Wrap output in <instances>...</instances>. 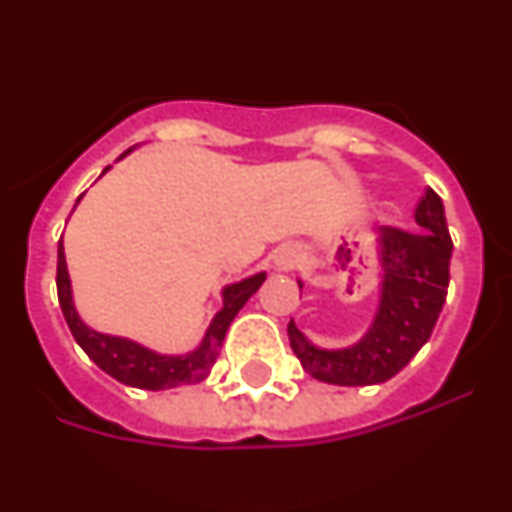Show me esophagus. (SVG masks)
Listing matches in <instances>:
<instances>
[{"instance_id": "obj_1", "label": "esophagus", "mask_w": 512, "mask_h": 512, "mask_svg": "<svg viewBox=\"0 0 512 512\" xmlns=\"http://www.w3.org/2000/svg\"><path fill=\"white\" fill-rule=\"evenodd\" d=\"M295 261H297L295 251H289V248H284V251L277 256V264L282 266V269H292V266H295Z\"/></svg>"}]
</instances>
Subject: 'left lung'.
Masks as SVG:
<instances>
[{"mask_svg":"<svg viewBox=\"0 0 512 512\" xmlns=\"http://www.w3.org/2000/svg\"><path fill=\"white\" fill-rule=\"evenodd\" d=\"M418 230L379 228L382 295L377 315L364 338L341 351L315 348L295 323L289 346L310 377L341 387H364L395 377L431 338L449 292L451 243L443 202L425 189L415 207Z\"/></svg>","mask_w":512,"mask_h":512,"instance_id":"8db88e82","label":"left lung"}]
</instances>
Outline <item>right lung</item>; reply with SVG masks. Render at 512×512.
Segmentation results:
<instances>
[{
	"instance_id": "add662e5",
	"label": "right lung",
	"mask_w": 512,
	"mask_h": 512,
	"mask_svg": "<svg viewBox=\"0 0 512 512\" xmlns=\"http://www.w3.org/2000/svg\"><path fill=\"white\" fill-rule=\"evenodd\" d=\"M266 274H253V277L243 279L238 284H230L223 289V310L217 312L215 320L210 323L205 333V341L200 348H194L187 356H161L156 351H148L146 346H138L135 341L117 336H104L97 333L89 325L81 323L76 315V307L71 302V282L69 271H66V256H63V246L58 243V266H56V289H58V305L63 310V318L69 323L71 336L76 338L89 359L110 374L117 382L128 384V387H138V390H169V387H179V384H194L210 374L212 364L220 356L223 348L225 333L233 318L238 315L248 297L264 284Z\"/></svg>"
}]
</instances>
